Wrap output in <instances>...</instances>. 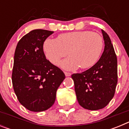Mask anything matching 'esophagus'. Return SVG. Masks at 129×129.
I'll use <instances>...</instances> for the list:
<instances>
[{
    "instance_id": "1",
    "label": "esophagus",
    "mask_w": 129,
    "mask_h": 129,
    "mask_svg": "<svg viewBox=\"0 0 129 129\" xmlns=\"http://www.w3.org/2000/svg\"><path fill=\"white\" fill-rule=\"evenodd\" d=\"M64 74H65V76H67V77H68V76H71V73L68 72H64Z\"/></svg>"
}]
</instances>
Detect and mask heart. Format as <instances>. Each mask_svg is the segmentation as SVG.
<instances>
[{"label": "heart", "instance_id": "obj_1", "mask_svg": "<svg viewBox=\"0 0 129 129\" xmlns=\"http://www.w3.org/2000/svg\"><path fill=\"white\" fill-rule=\"evenodd\" d=\"M104 47L100 34L91 31H78L59 35L56 39H48L43 50L48 61L57 65L61 58L70 55L60 64L66 70L90 68L100 59Z\"/></svg>", "mask_w": 129, "mask_h": 129}]
</instances>
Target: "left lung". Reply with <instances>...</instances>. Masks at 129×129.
Listing matches in <instances>:
<instances>
[{
	"mask_svg": "<svg viewBox=\"0 0 129 129\" xmlns=\"http://www.w3.org/2000/svg\"><path fill=\"white\" fill-rule=\"evenodd\" d=\"M105 49L93 67L81 74H74L76 96L84 109L96 110L105 107L113 98L118 83L117 57L109 35L102 29Z\"/></svg>",
	"mask_w": 129,
	"mask_h": 129,
	"instance_id": "1",
	"label": "left lung"
}]
</instances>
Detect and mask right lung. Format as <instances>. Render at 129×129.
I'll list each match as a JSON object with an SVG mask.
<instances>
[{
  "label": "right lung",
  "mask_w": 129,
  "mask_h": 129,
  "mask_svg": "<svg viewBox=\"0 0 129 129\" xmlns=\"http://www.w3.org/2000/svg\"><path fill=\"white\" fill-rule=\"evenodd\" d=\"M53 33L34 29L20 39L16 47L11 76L13 90L20 104L30 111L50 108L65 78L63 72L46 59L43 51L44 41Z\"/></svg>",
  "instance_id": "add662e5"
}]
</instances>
